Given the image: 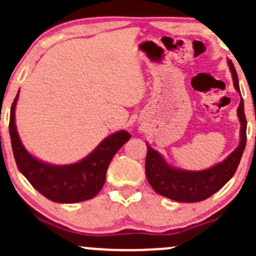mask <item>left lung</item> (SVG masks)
I'll use <instances>...</instances> for the list:
<instances>
[{
	"instance_id": "8db88e82",
	"label": "left lung",
	"mask_w": 256,
	"mask_h": 256,
	"mask_svg": "<svg viewBox=\"0 0 256 256\" xmlns=\"http://www.w3.org/2000/svg\"><path fill=\"white\" fill-rule=\"evenodd\" d=\"M226 62L233 76L234 88L240 94L238 74L233 62L230 59ZM236 115L240 121L239 144L226 160L203 171H187L171 166L160 152L146 142L147 154L144 170L147 180L154 192L172 200L183 203L200 202L218 192L236 174L246 144V118L242 98H240Z\"/></svg>"
}]
</instances>
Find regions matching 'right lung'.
<instances>
[{
    "label": "right lung",
    "mask_w": 256,
    "mask_h": 256,
    "mask_svg": "<svg viewBox=\"0 0 256 256\" xmlns=\"http://www.w3.org/2000/svg\"><path fill=\"white\" fill-rule=\"evenodd\" d=\"M18 95L11 106L10 136L12 151L18 170L30 184L56 203H78L94 198L102 188L106 171L114 154L131 138L125 130L114 132L105 138L96 148L86 157L72 164H52L36 158L26 150L18 135L16 110Z\"/></svg>",
    "instance_id": "obj_1"
}]
</instances>
